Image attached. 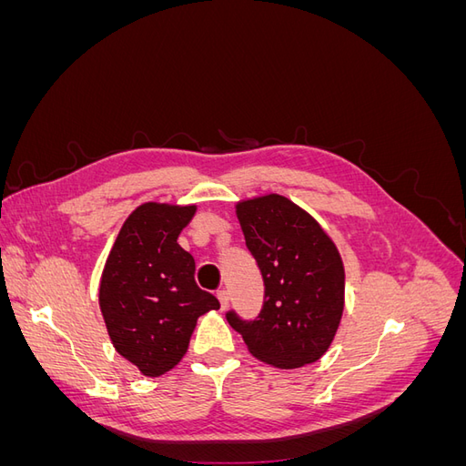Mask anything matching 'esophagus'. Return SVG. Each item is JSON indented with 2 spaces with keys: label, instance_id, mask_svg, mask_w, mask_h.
Listing matches in <instances>:
<instances>
[{
  "label": "esophagus",
  "instance_id": "esophagus-1",
  "mask_svg": "<svg viewBox=\"0 0 466 466\" xmlns=\"http://www.w3.org/2000/svg\"><path fill=\"white\" fill-rule=\"evenodd\" d=\"M218 299L221 303V309H228V305H229V291L228 289H219L218 291Z\"/></svg>",
  "mask_w": 466,
  "mask_h": 466
}]
</instances>
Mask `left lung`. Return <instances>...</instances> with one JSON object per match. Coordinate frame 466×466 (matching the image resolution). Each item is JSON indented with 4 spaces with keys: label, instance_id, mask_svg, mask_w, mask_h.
Instances as JSON below:
<instances>
[{
    "label": "left lung",
    "instance_id": "8db88e82",
    "mask_svg": "<svg viewBox=\"0 0 466 466\" xmlns=\"http://www.w3.org/2000/svg\"><path fill=\"white\" fill-rule=\"evenodd\" d=\"M264 299L255 319L225 313L250 354L276 368H301L329 350L344 311V266L320 225L279 194L237 204Z\"/></svg>",
    "mask_w": 466,
    "mask_h": 466
}]
</instances>
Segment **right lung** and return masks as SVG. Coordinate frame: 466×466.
Returning <instances> with one entry per match:
<instances>
[{
  "label": "right lung",
  "instance_id": "1",
  "mask_svg": "<svg viewBox=\"0 0 466 466\" xmlns=\"http://www.w3.org/2000/svg\"><path fill=\"white\" fill-rule=\"evenodd\" d=\"M196 206L144 204L124 221L98 289L116 351L147 377L173 370L187 354L200 315L219 309L198 288L196 262L177 238Z\"/></svg>",
  "mask_w": 466,
  "mask_h": 466
}]
</instances>
